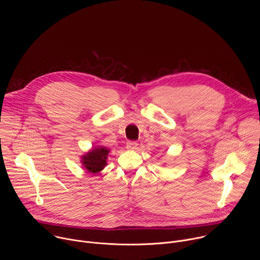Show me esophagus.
<instances>
[{"instance_id": "obj_1", "label": "esophagus", "mask_w": 260, "mask_h": 260, "mask_svg": "<svg viewBox=\"0 0 260 260\" xmlns=\"http://www.w3.org/2000/svg\"><path fill=\"white\" fill-rule=\"evenodd\" d=\"M137 147H138V143L137 142L131 141V142L126 143V148H127L128 150H135V149H137Z\"/></svg>"}]
</instances>
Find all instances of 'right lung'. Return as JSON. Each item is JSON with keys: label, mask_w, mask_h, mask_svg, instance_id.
<instances>
[{"label": "right lung", "mask_w": 260, "mask_h": 260, "mask_svg": "<svg viewBox=\"0 0 260 260\" xmlns=\"http://www.w3.org/2000/svg\"><path fill=\"white\" fill-rule=\"evenodd\" d=\"M110 149L104 146H96L81 156L82 167L91 174H98L107 166Z\"/></svg>", "instance_id": "1"}]
</instances>
